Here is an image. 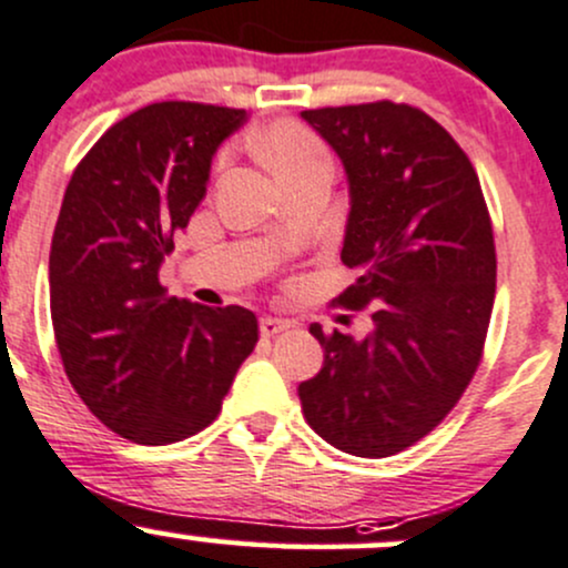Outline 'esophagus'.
Instances as JSON below:
<instances>
[{
  "label": "esophagus",
  "mask_w": 568,
  "mask_h": 568,
  "mask_svg": "<svg viewBox=\"0 0 568 568\" xmlns=\"http://www.w3.org/2000/svg\"><path fill=\"white\" fill-rule=\"evenodd\" d=\"M258 328H261V336H274V334H280V332H288L291 321H285V317L264 315L258 321Z\"/></svg>",
  "instance_id": "esophagus-1"
}]
</instances>
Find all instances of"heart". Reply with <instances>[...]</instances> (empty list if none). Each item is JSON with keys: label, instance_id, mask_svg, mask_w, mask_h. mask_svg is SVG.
Returning a JSON list of instances; mask_svg holds the SVG:
<instances>
[{"label": "heart", "instance_id": "obj_1", "mask_svg": "<svg viewBox=\"0 0 568 568\" xmlns=\"http://www.w3.org/2000/svg\"><path fill=\"white\" fill-rule=\"evenodd\" d=\"M255 151L264 164L277 174V180L296 178V174L328 166V151L313 129L296 121H274L255 136Z\"/></svg>", "mask_w": 568, "mask_h": 568}]
</instances>
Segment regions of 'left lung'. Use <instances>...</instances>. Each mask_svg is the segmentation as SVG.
I'll use <instances>...</instances> for the list:
<instances>
[{
	"mask_svg": "<svg viewBox=\"0 0 568 568\" xmlns=\"http://www.w3.org/2000/svg\"><path fill=\"white\" fill-rule=\"evenodd\" d=\"M339 155L351 189L336 304L372 307L364 339L310 334L323 366L298 385L317 436L358 458L396 456L434 432L483 358L496 296V247L479 178L432 115L369 102L304 110Z\"/></svg>",
	"mask_w": 568,
	"mask_h": 568,
	"instance_id": "1",
	"label": "left lung"
}]
</instances>
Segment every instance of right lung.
<instances>
[{"instance_id":"add662e5","label":"right lung","mask_w":568,"mask_h":568,"mask_svg":"<svg viewBox=\"0 0 568 568\" xmlns=\"http://www.w3.org/2000/svg\"><path fill=\"white\" fill-rule=\"evenodd\" d=\"M245 121L215 104H148L99 136L67 185L48 266L55 345L85 407L136 445L207 428L258 342L251 310L204 307L159 283L215 151Z\"/></svg>"}]
</instances>
